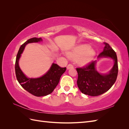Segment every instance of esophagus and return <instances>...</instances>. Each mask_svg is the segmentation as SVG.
<instances>
[{
	"label": "esophagus",
	"mask_w": 129,
	"mask_h": 129,
	"mask_svg": "<svg viewBox=\"0 0 129 129\" xmlns=\"http://www.w3.org/2000/svg\"><path fill=\"white\" fill-rule=\"evenodd\" d=\"M73 67H74V66H73V64H69L67 66V69H71V68H73Z\"/></svg>",
	"instance_id": "34e87169"
}]
</instances>
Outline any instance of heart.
<instances>
[{
  "instance_id": "1",
  "label": "heart",
  "mask_w": 129,
  "mask_h": 129,
  "mask_svg": "<svg viewBox=\"0 0 129 129\" xmlns=\"http://www.w3.org/2000/svg\"><path fill=\"white\" fill-rule=\"evenodd\" d=\"M95 51L91 48V46L88 44H83L75 47L68 55L74 59H76L77 63L81 65L88 63L94 57Z\"/></svg>"
}]
</instances>
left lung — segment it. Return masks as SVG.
<instances>
[{
  "mask_svg": "<svg viewBox=\"0 0 129 129\" xmlns=\"http://www.w3.org/2000/svg\"><path fill=\"white\" fill-rule=\"evenodd\" d=\"M105 47L98 58L110 57L114 61V65L107 74H101L96 71V61H91L82 68H77V86L85 95L97 96L103 94L110 89L115 83L118 75L117 57L116 52L108 43L104 42Z\"/></svg>",
  "mask_w": 129,
  "mask_h": 129,
  "instance_id": "1",
  "label": "left lung"
}]
</instances>
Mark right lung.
<instances>
[{
	"mask_svg": "<svg viewBox=\"0 0 129 129\" xmlns=\"http://www.w3.org/2000/svg\"><path fill=\"white\" fill-rule=\"evenodd\" d=\"M41 38L29 39L23 44L19 48L15 63V71L17 79L21 87L26 91L37 97L44 96L51 93L58 84L60 77L66 70L57 64L53 63L49 71L42 76L33 79L27 77L22 73L19 66V60L25 47L29 43L38 42L42 41Z\"/></svg>",
	"mask_w": 129,
	"mask_h": 129,
	"instance_id": "obj_1",
	"label": "right lung"
}]
</instances>
